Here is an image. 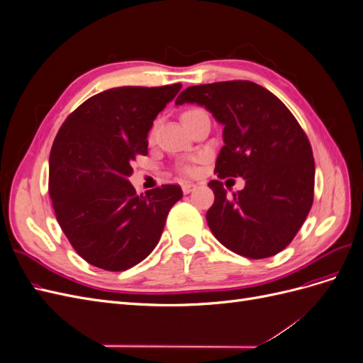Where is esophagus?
I'll return each instance as SVG.
<instances>
[{
	"label": "esophagus",
	"instance_id": "obj_1",
	"mask_svg": "<svg viewBox=\"0 0 363 363\" xmlns=\"http://www.w3.org/2000/svg\"><path fill=\"white\" fill-rule=\"evenodd\" d=\"M195 188H196V186H195L194 183H184V184L182 186L183 194H191L192 191H195Z\"/></svg>",
	"mask_w": 363,
	"mask_h": 363
}]
</instances>
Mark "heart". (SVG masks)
Masks as SVG:
<instances>
[{"label":"heart","instance_id":"heart-1","mask_svg":"<svg viewBox=\"0 0 363 363\" xmlns=\"http://www.w3.org/2000/svg\"><path fill=\"white\" fill-rule=\"evenodd\" d=\"M192 112H195V111H188V112H184V115H183V116H186V115H189V113H192ZM184 171H186V172H192V169H191V168H186Z\"/></svg>","mask_w":363,"mask_h":363}]
</instances>
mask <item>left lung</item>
<instances>
[{
	"instance_id": "obj_1",
	"label": "left lung",
	"mask_w": 363,
	"mask_h": 363,
	"mask_svg": "<svg viewBox=\"0 0 363 363\" xmlns=\"http://www.w3.org/2000/svg\"><path fill=\"white\" fill-rule=\"evenodd\" d=\"M199 104L224 127L216 159L219 179L242 177L245 188L227 196L223 183L206 219L215 238L250 259L286 248L313 203L315 162L309 139L279 98L248 80L191 86L175 104Z\"/></svg>"
}]
</instances>
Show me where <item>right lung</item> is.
I'll return each instance as SVG.
<instances>
[{
  "label": "right lung",
  "instance_id": "1",
  "mask_svg": "<svg viewBox=\"0 0 363 363\" xmlns=\"http://www.w3.org/2000/svg\"><path fill=\"white\" fill-rule=\"evenodd\" d=\"M180 83L96 94L67 118L50 152V196L63 233L91 265L124 271L156 248L177 184L138 195L131 163L147 156L148 131Z\"/></svg>",
  "mask_w": 363,
  "mask_h": 363
}]
</instances>
